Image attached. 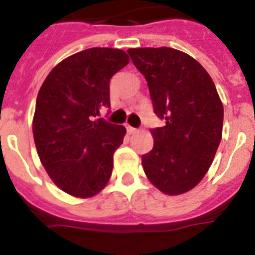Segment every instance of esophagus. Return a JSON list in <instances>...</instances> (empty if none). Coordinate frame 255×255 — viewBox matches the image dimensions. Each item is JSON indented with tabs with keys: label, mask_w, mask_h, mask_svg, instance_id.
<instances>
[{
	"label": "esophagus",
	"mask_w": 255,
	"mask_h": 255,
	"mask_svg": "<svg viewBox=\"0 0 255 255\" xmlns=\"http://www.w3.org/2000/svg\"><path fill=\"white\" fill-rule=\"evenodd\" d=\"M127 132L129 133V135H135V133H137V132H139V129H137V128L131 127V126H127Z\"/></svg>",
	"instance_id": "obj_1"
}]
</instances>
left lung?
<instances>
[{
  "label": "left lung",
  "mask_w": 255,
  "mask_h": 255,
  "mask_svg": "<svg viewBox=\"0 0 255 255\" xmlns=\"http://www.w3.org/2000/svg\"><path fill=\"white\" fill-rule=\"evenodd\" d=\"M143 74L153 111V148L141 157L148 180L163 193L189 192L209 170L222 137L224 106L212 78L194 58L170 47L128 49Z\"/></svg>",
  "instance_id": "1"
}]
</instances>
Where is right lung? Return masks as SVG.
<instances>
[{
  "label": "right lung",
  "mask_w": 255,
  "mask_h": 255,
  "mask_svg": "<svg viewBox=\"0 0 255 255\" xmlns=\"http://www.w3.org/2000/svg\"><path fill=\"white\" fill-rule=\"evenodd\" d=\"M128 62L120 49L83 50L59 62L39 88L34 143L50 178L70 196L94 197L111 177L126 128L96 116L110 107V79Z\"/></svg>",
  "instance_id": "right-lung-1"
}]
</instances>
